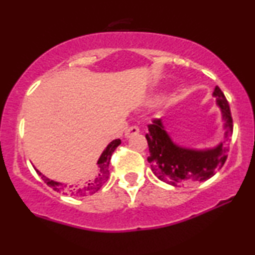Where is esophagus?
Instances as JSON below:
<instances>
[{
  "mask_svg": "<svg viewBox=\"0 0 255 255\" xmlns=\"http://www.w3.org/2000/svg\"><path fill=\"white\" fill-rule=\"evenodd\" d=\"M140 131V128L137 127V126H130L129 128H127V130H126L125 135L126 137H130L131 135H135Z\"/></svg>",
  "mask_w": 255,
  "mask_h": 255,
  "instance_id": "1",
  "label": "esophagus"
}]
</instances>
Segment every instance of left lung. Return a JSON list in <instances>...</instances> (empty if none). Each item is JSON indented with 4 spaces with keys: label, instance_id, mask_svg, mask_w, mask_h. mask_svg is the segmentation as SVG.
<instances>
[{
    "label": "left lung",
    "instance_id": "1",
    "mask_svg": "<svg viewBox=\"0 0 255 255\" xmlns=\"http://www.w3.org/2000/svg\"><path fill=\"white\" fill-rule=\"evenodd\" d=\"M213 96L217 98V104L225 120V137L228 139L233 133L229 103L218 86H216ZM147 128L148 133L145 136L150 151L147 160L151 170L160 181L171 186H184L209 180L224 165L228 158L229 147L223 144L206 151L189 150L175 145L159 119L152 120Z\"/></svg>",
    "mask_w": 255,
    "mask_h": 255
}]
</instances>
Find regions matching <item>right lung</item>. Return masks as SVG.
Returning <instances> with one entry per match:
<instances>
[{
	"mask_svg": "<svg viewBox=\"0 0 255 255\" xmlns=\"http://www.w3.org/2000/svg\"><path fill=\"white\" fill-rule=\"evenodd\" d=\"M120 144H121V140L116 139L113 140V141L107 146V148L103 151L102 156L99 157L97 165L95 166V169H93L92 172L89 175V177H87L86 180H84L81 183L66 184L55 182V181L46 178L38 170L37 172L39 176H42L44 182L48 184L49 187H51L54 191H56L58 193H62V194L66 195H73V197L77 198L95 194L96 192H98L99 189L103 187V184L107 182L108 178H109V164L111 156H113L114 151L116 150V147H118Z\"/></svg>",
	"mask_w": 255,
	"mask_h": 255,
	"instance_id": "obj_1",
	"label": "right lung"
}]
</instances>
